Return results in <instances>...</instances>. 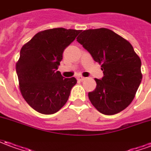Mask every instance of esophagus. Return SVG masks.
Listing matches in <instances>:
<instances>
[{"label":"esophagus","instance_id":"obj_1","mask_svg":"<svg viewBox=\"0 0 151 151\" xmlns=\"http://www.w3.org/2000/svg\"><path fill=\"white\" fill-rule=\"evenodd\" d=\"M77 79L78 80V81H83V80H85V78L84 77H82V76H78Z\"/></svg>","mask_w":151,"mask_h":151}]
</instances>
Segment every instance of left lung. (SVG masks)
I'll return each mask as SVG.
<instances>
[{"label":"left lung","instance_id":"obj_1","mask_svg":"<svg viewBox=\"0 0 151 151\" xmlns=\"http://www.w3.org/2000/svg\"><path fill=\"white\" fill-rule=\"evenodd\" d=\"M77 41L101 64L104 77L95 78L96 88L89 92L93 106L104 115H114L131 104L142 74L141 59L131 43L107 28L81 31Z\"/></svg>","mask_w":151,"mask_h":151}]
</instances>
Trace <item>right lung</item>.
Here are the masks:
<instances>
[{"label": "right lung", "mask_w": 151, "mask_h": 151, "mask_svg": "<svg viewBox=\"0 0 151 151\" xmlns=\"http://www.w3.org/2000/svg\"><path fill=\"white\" fill-rule=\"evenodd\" d=\"M80 31L53 28L40 31L20 51L16 64L22 97L35 111L45 115L56 113L65 104L75 78H64L57 71L64 50Z\"/></svg>", "instance_id": "1"}]
</instances>
